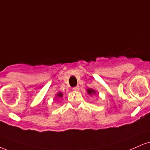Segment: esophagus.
<instances>
[{
	"label": "esophagus",
	"mask_w": 150,
	"mask_h": 150,
	"mask_svg": "<svg viewBox=\"0 0 150 150\" xmlns=\"http://www.w3.org/2000/svg\"><path fill=\"white\" fill-rule=\"evenodd\" d=\"M79 89H80V88H79V86H76L74 88H73V90H75V91H79Z\"/></svg>",
	"instance_id": "34e87169"
}]
</instances>
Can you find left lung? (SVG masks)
<instances>
[{"mask_svg": "<svg viewBox=\"0 0 150 150\" xmlns=\"http://www.w3.org/2000/svg\"><path fill=\"white\" fill-rule=\"evenodd\" d=\"M87 92H88V94L90 96H93L94 95H96L97 93V95H99V93L97 92L95 90L92 89V88H88V89H87Z\"/></svg>", "mask_w": 150, "mask_h": 150, "instance_id": "8db88e82", "label": "left lung"}]
</instances>
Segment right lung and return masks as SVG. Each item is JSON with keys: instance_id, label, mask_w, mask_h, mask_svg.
I'll return each instance as SVG.
<instances>
[{"instance_id": "obj_1", "label": "right lung", "mask_w": 150, "mask_h": 150, "mask_svg": "<svg viewBox=\"0 0 150 150\" xmlns=\"http://www.w3.org/2000/svg\"><path fill=\"white\" fill-rule=\"evenodd\" d=\"M62 96H63V93H62V92H58L55 94V99H57V98H60V97H62Z\"/></svg>"}]
</instances>
